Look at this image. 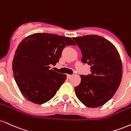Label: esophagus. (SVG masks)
I'll use <instances>...</instances> for the list:
<instances>
[{"label": "esophagus", "instance_id": "34e87169", "mask_svg": "<svg viewBox=\"0 0 131 131\" xmlns=\"http://www.w3.org/2000/svg\"><path fill=\"white\" fill-rule=\"evenodd\" d=\"M72 77V75H70V74H67V78L68 79H70Z\"/></svg>", "mask_w": 131, "mask_h": 131}]
</instances>
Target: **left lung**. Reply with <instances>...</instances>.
I'll list each match as a JSON object with an SVG mask.
<instances>
[{
	"label": "left lung",
	"mask_w": 131,
	"mask_h": 131,
	"mask_svg": "<svg viewBox=\"0 0 131 131\" xmlns=\"http://www.w3.org/2000/svg\"><path fill=\"white\" fill-rule=\"evenodd\" d=\"M81 49L83 63L91 66V74L81 75L75 93L85 106L95 108L108 101L118 89L122 62L115 46L104 38L90 35L72 38Z\"/></svg>",
	"instance_id": "obj_1"
}]
</instances>
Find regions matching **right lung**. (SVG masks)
Wrapping results in <instances>:
<instances>
[{"instance_id": "obj_1", "label": "right lung", "mask_w": 131, "mask_h": 131, "mask_svg": "<svg viewBox=\"0 0 131 131\" xmlns=\"http://www.w3.org/2000/svg\"><path fill=\"white\" fill-rule=\"evenodd\" d=\"M75 46L71 38L37 33L20 42L13 60L14 78L27 100L37 104L48 102L67 79V75L50 70L59 62L67 46Z\"/></svg>"}]
</instances>
